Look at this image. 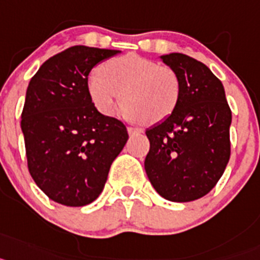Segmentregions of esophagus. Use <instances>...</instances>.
Returning a JSON list of instances; mask_svg holds the SVG:
<instances>
[{
    "instance_id": "obj_1",
    "label": "esophagus",
    "mask_w": 260,
    "mask_h": 260,
    "mask_svg": "<svg viewBox=\"0 0 260 260\" xmlns=\"http://www.w3.org/2000/svg\"><path fill=\"white\" fill-rule=\"evenodd\" d=\"M128 133H129V136H137V135H141L143 133V129H139V128H133V127H128Z\"/></svg>"
}]
</instances>
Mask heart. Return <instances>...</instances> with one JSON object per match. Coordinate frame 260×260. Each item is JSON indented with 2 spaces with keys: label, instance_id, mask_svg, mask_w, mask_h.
Returning a JSON list of instances; mask_svg holds the SVG:
<instances>
[{
  "label": "heart",
  "instance_id": "b5f03b06",
  "mask_svg": "<svg viewBox=\"0 0 260 260\" xmlns=\"http://www.w3.org/2000/svg\"><path fill=\"white\" fill-rule=\"evenodd\" d=\"M87 92L101 114L111 116L121 101L128 116L144 123H158L175 110L180 80L168 65L135 53L110 58L90 76Z\"/></svg>",
  "mask_w": 260,
  "mask_h": 260
}]
</instances>
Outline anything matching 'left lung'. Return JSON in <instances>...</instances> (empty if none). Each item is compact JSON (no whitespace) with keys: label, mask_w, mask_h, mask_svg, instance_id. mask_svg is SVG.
Segmentation results:
<instances>
[{"label":"left lung","mask_w":260,"mask_h":260,"mask_svg":"<svg viewBox=\"0 0 260 260\" xmlns=\"http://www.w3.org/2000/svg\"><path fill=\"white\" fill-rule=\"evenodd\" d=\"M161 60L179 76L180 96L171 115L146 131L150 149L144 165L162 198L192 202L216 186L229 162L232 111L207 65L183 53Z\"/></svg>","instance_id":"obj_1"}]
</instances>
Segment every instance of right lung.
<instances>
[{"mask_svg":"<svg viewBox=\"0 0 260 260\" xmlns=\"http://www.w3.org/2000/svg\"><path fill=\"white\" fill-rule=\"evenodd\" d=\"M120 51L74 46L48 58L31 78L21 128L31 177L51 200L82 207L101 195L127 128L92 105L87 78Z\"/></svg>","mask_w":260,"mask_h":260,"instance_id":"obj_1","label":"right lung"}]
</instances>
